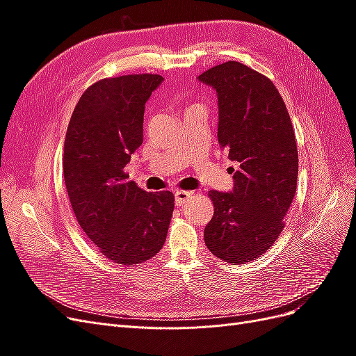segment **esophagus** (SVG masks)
Returning a JSON list of instances; mask_svg holds the SVG:
<instances>
[{
    "label": "esophagus",
    "mask_w": 356,
    "mask_h": 356,
    "mask_svg": "<svg viewBox=\"0 0 356 356\" xmlns=\"http://www.w3.org/2000/svg\"><path fill=\"white\" fill-rule=\"evenodd\" d=\"M191 196L190 191H184V190H177L175 191V204L177 207H181V204H184Z\"/></svg>",
    "instance_id": "esophagus-1"
}]
</instances>
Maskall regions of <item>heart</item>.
Segmentation results:
<instances>
[{"instance_id":"1","label":"heart","mask_w":356,"mask_h":356,"mask_svg":"<svg viewBox=\"0 0 356 356\" xmlns=\"http://www.w3.org/2000/svg\"><path fill=\"white\" fill-rule=\"evenodd\" d=\"M195 106H196V105H195ZM191 108H193V106H191Z\"/></svg>"}]
</instances>
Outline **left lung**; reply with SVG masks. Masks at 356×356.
Segmentation results:
<instances>
[{
	"instance_id": "obj_1",
	"label": "left lung",
	"mask_w": 356,
	"mask_h": 356,
	"mask_svg": "<svg viewBox=\"0 0 356 356\" xmlns=\"http://www.w3.org/2000/svg\"><path fill=\"white\" fill-rule=\"evenodd\" d=\"M218 96V143L238 161L230 193L209 191L213 217L204 227L208 250L245 264L273 246L293 203L298 154L294 127L275 84L229 60L197 77Z\"/></svg>"
}]
</instances>
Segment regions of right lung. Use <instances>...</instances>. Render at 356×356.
Here are the masks:
<instances>
[{
    "label": "right lung",
    "instance_id": "right-lung-1",
    "mask_svg": "<svg viewBox=\"0 0 356 356\" xmlns=\"http://www.w3.org/2000/svg\"><path fill=\"white\" fill-rule=\"evenodd\" d=\"M163 77L132 74L92 84L75 105L63 147V178L80 227L105 258L149 260L163 246L174 212L170 191L148 193L124 166L143 144L145 102Z\"/></svg>",
    "mask_w": 356,
    "mask_h": 356
}]
</instances>
